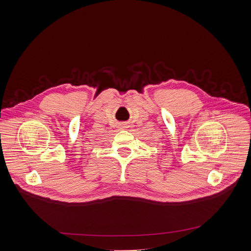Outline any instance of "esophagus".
<instances>
[{
  "instance_id": "1",
  "label": "esophagus",
  "mask_w": 251,
  "mask_h": 251,
  "mask_svg": "<svg viewBox=\"0 0 251 251\" xmlns=\"http://www.w3.org/2000/svg\"><path fill=\"white\" fill-rule=\"evenodd\" d=\"M120 128H121V129H126V128H127V125H126V124H122V125L120 126Z\"/></svg>"
}]
</instances>
